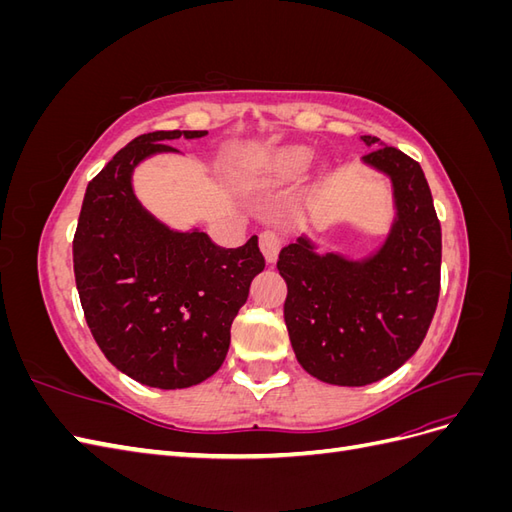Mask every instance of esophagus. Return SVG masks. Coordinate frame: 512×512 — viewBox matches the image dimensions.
Here are the masks:
<instances>
[{"instance_id":"1","label":"esophagus","mask_w":512,"mask_h":512,"mask_svg":"<svg viewBox=\"0 0 512 512\" xmlns=\"http://www.w3.org/2000/svg\"><path fill=\"white\" fill-rule=\"evenodd\" d=\"M282 247V235L277 230H265L260 235V250L265 254L267 262H275Z\"/></svg>"}]
</instances>
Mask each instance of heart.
I'll list each match as a JSON object with an SVG mask.
<instances>
[{"label": "heart", "instance_id": "b5f03b06", "mask_svg": "<svg viewBox=\"0 0 512 512\" xmlns=\"http://www.w3.org/2000/svg\"><path fill=\"white\" fill-rule=\"evenodd\" d=\"M314 153L307 147H286L275 153L273 170L280 177H297L312 164Z\"/></svg>", "mask_w": 512, "mask_h": 512}]
</instances>
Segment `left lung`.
<instances>
[{
    "instance_id": "1",
    "label": "left lung",
    "mask_w": 512,
    "mask_h": 512,
    "mask_svg": "<svg viewBox=\"0 0 512 512\" xmlns=\"http://www.w3.org/2000/svg\"><path fill=\"white\" fill-rule=\"evenodd\" d=\"M365 145L380 138L361 136ZM393 183L397 215L376 254H318L307 237L282 247L284 320L301 367L337 386L393 374L423 344L440 297L442 230L418 162L395 147L363 156Z\"/></svg>"
}]
</instances>
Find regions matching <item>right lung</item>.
I'll list each match as a JSON object with an SVG mask.
<instances>
[{"label":"right lung","instance_id":"obj_1","mask_svg":"<svg viewBox=\"0 0 512 512\" xmlns=\"http://www.w3.org/2000/svg\"><path fill=\"white\" fill-rule=\"evenodd\" d=\"M205 134L149 132L117 151L89 181L72 241L91 335L119 371L153 389H188L222 367L232 320L265 269L256 235L220 247L207 232L170 230L134 196L136 164Z\"/></svg>","mask_w":512,"mask_h":512}]
</instances>
